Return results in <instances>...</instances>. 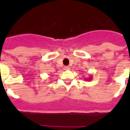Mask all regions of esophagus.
I'll return each mask as SVG.
<instances>
[{"mask_svg": "<svg viewBox=\"0 0 130 130\" xmlns=\"http://www.w3.org/2000/svg\"><path fill=\"white\" fill-rule=\"evenodd\" d=\"M64 70H68V69H69V67H67V66H65V67H64Z\"/></svg>", "mask_w": 130, "mask_h": 130, "instance_id": "1", "label": "esophagus"}]
</instances>
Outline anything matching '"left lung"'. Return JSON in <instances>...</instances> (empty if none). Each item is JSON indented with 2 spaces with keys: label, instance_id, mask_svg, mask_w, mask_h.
<instances>
[{
  "label": "left lung",
  "instance_id": "1",
  "mask_svg": "<svg viewBox=\"0 0 130 130\" xmlns=\"http://www.w3.org/2000/svg\"><path fill=\"white\" fill-rule=\"evenodd\" d=\"M92 79V75H90V76H89V78H87V79H85L86 80H89V81H90V80H91V79Z\"/></svg>",
  "mask_w": 130,
  "mask_h": 130
}]
</instances>
